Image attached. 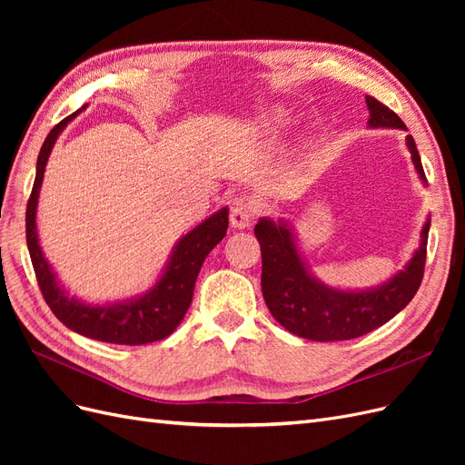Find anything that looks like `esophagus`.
<instances>
[{
    "mask_svg": "<svg viewBox=\"0 0 465 465\" xmlns=\"http://www.w3.org/2000/svg\"><path fill=\"white\" fill-rule=\"evenodd\" d=\"M256 219V203L248 195L234 198L231 203V224L234 229H246Z\"/></svg>",
    "mask_w": 465,
    "mask_h": 465,
    "instance_id": "obj_1",
    "label": "esophagus"
}]
</instances>
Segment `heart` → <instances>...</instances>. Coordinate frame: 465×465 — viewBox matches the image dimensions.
<instances>
[{
    "label": "heart",
    "instance_id": "heart-1",
    "mask_svg": "<svg viewBox=\"0 0 465 465\" xmlns=\"http://www.w3.org/2000/svg\"><path fill=\"white\" fill-rule=\"evenodd\" d=\"M287 124H289V116L283 108H270L262 112V114L256 118V130L263 137H275L285 130Z\"/></svg>",
    "mask_w": 465,
    "mask_h": 465
}]
</instances>
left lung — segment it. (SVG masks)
I'll return each instance as SVG.
<instances>
[{"label": "left lung", "instance_id": "8db88e82", "mask_svg": "<svg viewBox=\"0 0 465 465\" xmlns=\"http://www.w3.org/2000/svg\"><path fill=\"white\" fill-rule=\"evenodd\" d=\"M369 128L407 130L401 118L376 98L367 96ZM415 171L427 186L415 139L405 137ZM430 217L420 231L419 248L403 270L371 289H337L320 281L297 244L287 219L262 217L254 234L262 246V292L272 316L291 333L312 341L353 340L384 326L411 302L423 281Z\"/></svg>", "mask_w": 465, "mask_h": 465}]
</instances>
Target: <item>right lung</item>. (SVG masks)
Returning a JSON list of instances; mask_svg holds the SVG:
<instances>
[{"instance_id":"right-lung-1","label":"right lung","mask_w":465,"mask_h":465,"mask_svg":"<svg viewBox=\"0 0 465 465\" xmlns=\"http://www.w3.org/2000/svg\"><path fill=\"white\" fill-rule=\"evenodd\" d=\"M85 108L87 104L62 120L58 125H54L38 153L35 186L29 203H26V246H29L38 287L54 316L69 330L91 337V340L116 345H145L159 341L171 335L178 328V323L184 320L202 265L209 252L227 234L229 207H221L180 238L171 256H168L163 273L149 291L132 299L104 304H91L77 297H69V292L58 281V275L40 248L36 209L50 153L65 125L75 120L79 112Z\"/></svg>"}]
</instances>
